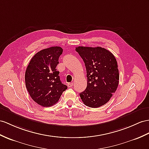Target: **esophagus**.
<instances>
[{
    "label": "esophagus",
    "instance_id": "esophagus-1",
    "mask_svg": "<svg viewBox=\"0 0 149 149\" xmlns=\"http://www.w3.org/2000/svg\"><path fill=\"white\" fill-rule=\"evenodd\" d=\"M67 85H68V87H72V86H73V83H72V82H71V83H68Z\"/></svg>",
    "mask_w": 149,
    "mask_h": 149
}]
</instances>
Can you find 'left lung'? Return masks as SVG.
I'll use <instances>...</instances> for the list:
<instances>
[{
    "mask_svg": "<svg viewBox=\"0 0 149 149\" xmlns=\"http://www.w3.org/2000/svg\"><path fill=\"white\" fill-rule=\"evenodd\" d=\"M86 70L87 86L79 93L86 106L97 108L110 100L119 84V70L114 56L100 47H77Z\"/></svg>",
    "mask_w": 149,
    "mask_h": 149,
    "instance_id": "left-lung-1",
    "label": "left lung"
}]
</instances>
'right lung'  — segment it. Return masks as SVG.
<instances>
[{
	"mask_svg": "<svg viewBox=\"0 0 149 149\" xmlns=\"http://www.w3.org/2000/svg\"><path fill=\"white\" fill-rule=\"evenodd\" d=\"M63 50L51 47L38 52L31 58L25 72L28 92L35 102L43 107L56 104L68 86L60 80L56 66Z\"/></svg>",
	"mask_w": 149,
	"mask_h": 149,
	"instance_id": "right-lung-1",
	"label": "right lung"
}]
</instances>
